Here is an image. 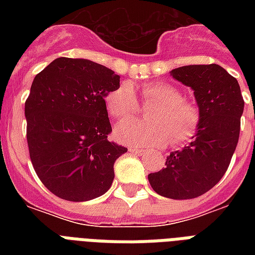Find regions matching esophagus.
Masks as SVG:
<instances>
[{
	"mask_svg": "<svg viewBox=\"0 0 255 255\" xmlns=\"http://www.w3.org/2000/svg\"><path fill=\"white\" fill-rule=\"evenodd\" d=\"M128 151L131 152V153H136V155H143V153H145V149H143V148L129 147L128 148Z\"/></svg>",
	"mask_w": 255,
	"mask_h": 255,
	"instance_id": "34e87169",
	"label": "esophagus"
}]
</instances>
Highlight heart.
<instances>
[{
	"mask_svg": "<svg viewBox=\"0 0 255 255\" xmlns=\"http://www.w3.org/2000/svg\"><path fill=\"white\" fill-rule=\"evenodd\" d=\"M140 95L144 107L155 108L148 114L149 123L126 122L140 111L139 100L129 83H120L106 98L108 114L118 126V141L133 147H160L168 143L184 145L193 139L201 123V114L193 102L182 99L181 92L164 82H149L141 86Z\"/></svg>",
	"mask_w": 255,
	"mask_h": 255,
	"instance_id": "b5f03b06",
	"label": "heart"
}]
</instances>
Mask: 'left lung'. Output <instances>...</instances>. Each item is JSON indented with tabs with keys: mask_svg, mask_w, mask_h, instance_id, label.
I'll return each instance as SVG.
<instances>
[{
	"mask_svg": "<svg viewBox=\"0 0 255 255\" xmlns=\"http://www.w3.org/2000/svg\"><path fill=\"white\" fill-rule=\"evenodd\" d=\"M170 75L194 91L201 123L189 145L170 152L165 168L148 174L152 189L173 200L196 198L225 174L237 147L244 98L237 79L218 65L182 66Z\"/></svg>",
	"mask_w": 255,
	"mask_h": 255,
	"instance_id": "1",
	"label": "left lung"
}]
</instances>
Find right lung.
Instances as JSON below:
<instances>
[{
	"mask_svg": "<svg viewBox=\"0 0 255 255\" xmlns=\"http://www.w3.org/2000/svg\"><path fill=\"white\" fill-rule=\"evenodd\" d=\"M120 77L88 59L57 58L34 78L25 103L26 137L34 170L67 201H88L110 189L116 159L127 148L107 139L104 98Z\"/></svg>",
	"mask_w": 255,
	"mask_h": 255,
	"instance_id": "obj_1",
	"label": "right lung"
}]
</instances>
